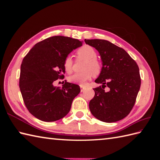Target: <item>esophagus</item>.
<instances>
[{"mask_svg":"<svg viewBox=\"0 0 160 160\" xmlns=\"http://www.w3.org/2000/svg\"><path fill=\"white\" fill-rule=\"evenodd\" d=\"M80 88H81V92H83V91H84V89H85V87L83 86V85H80Z\"/></svg>","mask_w":160,"mask_h":160,"instance_id":"esophagus-1","label":"esophagus"}]
</instances>
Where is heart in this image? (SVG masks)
<instances>
[{"label":"heart","mask_w":160,"mask_h":160,"mask_svg":"<svg viewBox=\"0 0 160 160\" xmlns=\"http://www.w3.org/2000/svg\"><path fill=\"white\" fill-rule=\"evenodd\" d=\"M77 56L79 59L85 60L82 67V71L69 77L68 80L71 83L85 85L87 81L90 80L92 75H97L99 74L101 70V65L97 59V52L93 47L89 45H85L81 47L77 51ZM63 67L67 73H71L72 69V60L70 56H67L63 62Z\"/></svg>","instance_id":"1"}]
</instances>
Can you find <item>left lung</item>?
Returning <instances> with one entry per match:
<instances>
[{"label": "left lung", "mask_w": 160, "mask_h": 160, "mask_svg": "<svg viewBox=\"0 0 160 160\" xmlns=\"http://www.w3.org/2000/svg\"><path fill=\"white\" fill-rule=\"evenodd\" d=\"M98 51L102 69L95 82L102 86L93 89L89 104L95 118L106 123L119 121L132 111L141 85L138 65L122 48L102 39H85ZM108 86V91H104Z\"/></svg>", "instance_id": "left-lung-1"}]
</instances>
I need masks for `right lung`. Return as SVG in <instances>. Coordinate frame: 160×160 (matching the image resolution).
<instances>
[{"label": "right lung", "instance_id": "1", "mask_svg": "<svg viewBox=\"0 0 160 160\" xmlns=\"http://www.w3.org/2000/svg\"><path fill=\"white\" fill-rule=\"evenodd\" d=\"M81 45L75 38L54 36L37 42L24 57L19 87L25 106L36 118L55 122L69 112L79 86L65 82L60 88L53 83L64 77L65 59Z\"/></svg>", "mask_w": 160, "mask_h": 160}]
</instances>
